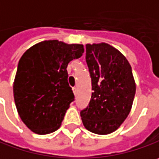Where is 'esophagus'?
Returning <instances> with one entry per match:
<instances>
[{
    "instance_id": "obj_1",
    "label": "esophagus",
    "mask_w": 159,
    "mask_h": 159,
    "mask_svg": "<svg viewBox=\"0 0 159 159\" xmlns=\"http://www.w3.org/2000/svg\"><path fill=\"white\" fill-rule=\"evenodd\" d=\"M73 92H74V94H75V95H76V94H77V92H78V90H77V88H76V87H74V88H73Z\"/></svg>"
}]
</instances>
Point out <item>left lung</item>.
Listing matches in <instances>:
<instances>
[{
	"mask_svg": "<svg viewBox=\"0 0 159 159\" xmlns=\"http://www.w3.org/2000/svg\"><path fill=\"white\" fill-rule=\"evenodd\" d=\"M85 60L92 79V96L80 114L89 131L107 135L129 115L136 93L131 66L126 57L107 43L87 44Z\"/></svg>",
	"mask_w": 159,
	"mask_h": 159,
	"instance_id": "1",
	"label": "left lung"
}]
</instances>
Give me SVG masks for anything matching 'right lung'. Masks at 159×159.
Masks as SVG:
<instances>
[{"label": "right lung", "mask_w": 159, "mask_h": 159, "mask_svg": "<svg viewBox=\"0 0 159 159\" xmlns=\"http://www.w3.org/2000/svg\"><path fill=\"white\" fill-rule=\"evenodd\" d=\"M84 51L81 44L45 40L20 57L13 83L15 104L21 120L34 133L49 134L61 126L75 100L66 67Z\"/></svg>", "instance_id": "add662e5"}]
</instances>
